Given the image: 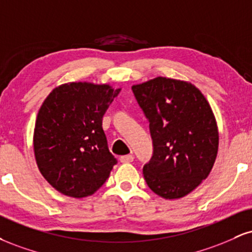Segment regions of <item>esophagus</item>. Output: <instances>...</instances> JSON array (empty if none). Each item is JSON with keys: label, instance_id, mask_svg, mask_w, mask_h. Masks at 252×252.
<instances>
[{"label": "esophagus", "instance_id": "esophagus-1", "mask_svg": "<svg viewBox=\"0 0 252 252\" xmlns=\"http://www.w3.org/2000/svg\"><path fill=\"white\" fill-rule=\"evenodd\" d=\"M120 160L122 163H130L134 160V156L132 155H124V156H121L120 157Z\"/></svg>", "mask_w": 252, "mask_h": 252}]
</instances>
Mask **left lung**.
<instances>
[{"label":"left lung","instance_id":"8db88e82","mask_svg":"<svg viewBox=\"0 0 252 252\" xmlns=\"http://www.w3.org/2000/svg\"><path fill=\"white\" fill-rule=\"evenodd\" d=\"M131 89L153 139V156L143 166L145 182L163 198H181L208 177L216 159L213 110L188 82L156 77Z\"/></svg>","mask_w":252,"mask_h":252}]
</instances>
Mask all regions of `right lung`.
<instances>
[{"instance_id":"add662e5","label":"right lung","mask_w":252,"mask_h":252,"mask_svg":"<svg viewBox=\"0 0 252 252\" xmlns=\"http://www.w3.org/2000/svg\"><path fill=\"white\" fill-rule=\"evenodd\" d=\"M121 89L72 82L49 94L34 131L36 162L57 191L87 197L109 178L117 159L109 151L103 115Z\"/></svg>"}]
</instances>
